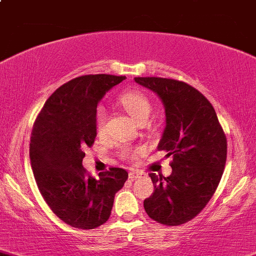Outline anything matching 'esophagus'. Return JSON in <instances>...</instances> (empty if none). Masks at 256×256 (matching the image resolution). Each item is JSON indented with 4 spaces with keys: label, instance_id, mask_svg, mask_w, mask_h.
<instances>
[{
    "label": "esophagus",
    "instance_id": "esophagus-1",
    "mask_svg": "<svg viewBox=\"0 0 256 256\" xmlns=\"http://www.w3.org/2000/svg\"><path fill=\"white\" fill-rule=\"evenodd\" d=\"M139 176H140V172H139L138 170L132 168V170L129 171V178H130V180H136V178H138Z\"/></svg>",
    "mask_w": 256,
    "mask_h": 256
}]
</instances>
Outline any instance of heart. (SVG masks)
Here are the masks:
<instances>
[{"label": "heart", "mask_w": 256, "mask_h": 256, "mask_svg": "<svg viewBox=\"0 0 256 256\" xmlns=\"http://www.w3.org/2000/svg\"><path fill=\"white\" fill-rule=\"evenodd\" d=\"M120 104H123L126 110L136 120L140 122L143 120H148L150 112H152V104H150L149 98L139 91H128L120 96ZM94 120H96V128L97 130H102L104 122H106V110L102 106H98L94 113ZM138 152H133L130 148L123 146L120 149V154L123 158H132Z\"/></svg>", "instance_id": "b5f03b06"}]
</instances>
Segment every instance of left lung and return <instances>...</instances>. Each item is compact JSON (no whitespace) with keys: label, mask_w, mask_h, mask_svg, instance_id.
I'll return each mask as SVG.
<instances>
[{"label":"left lung","mask_w":256,"mask_h":256,"mask_svg":"<svg viewBox=\"0 0 256 256\" xmlns=\"http://www.w3.org/2000/svg\"><path fill=\"white\" fill-rule=\"evenodd\" d=\"M162 100L166 126L158 150L172 155L168 178L149 174L154 192L144 200L152 220L178 226L196 217L212 198L226 160V138L210 101L182 81L134 78Z\"/></svg>","instance_id":"1"}]
</instances>
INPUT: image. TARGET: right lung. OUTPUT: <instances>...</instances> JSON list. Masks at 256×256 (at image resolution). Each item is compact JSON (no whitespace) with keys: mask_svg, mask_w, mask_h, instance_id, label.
<instances>
[{"mask_svg":"<svg viewBox=\"0 0 256 256\" xmlns=\"http://www.w3.org/2000/svg\"><path fill=\"white\" fill-rule=\"evenodd\" d=\"M124 78L106 74L72 78L49 97L34 122L30 144L34 178L50 210L74 228L106 223L114 194L128 178L120 168L94 178L82 166V149L97 136V104Z\"/></svg>","mask_w":256,"mask_h":256,"instance_id":"obj_1","label":"right lung"}]
</instances>
